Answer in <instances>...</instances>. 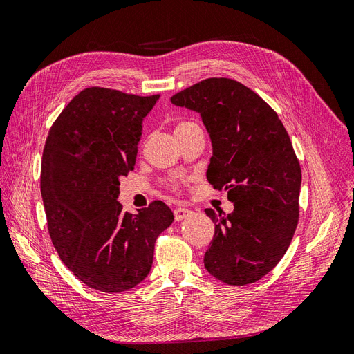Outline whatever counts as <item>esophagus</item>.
Wrapping results in <instances>:
<instances>
[{"label": "esophagus", "instance_id": "obj_1", "mask_svg": "<svg viewBox=\"0 0 354 354\" xmlns=\"http://www.w3.org/2000/svg\"><path fill=\"white\" fill-rule=\"evenodd\" d=\"M192 216V211L190 209H187V208H176L174 209V218H176V221H181V220H185V218H187V217H190Z\"/></svg>", "mask_w": 354, "mask_h": 354}]
</instances>
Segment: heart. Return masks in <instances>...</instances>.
Returning a JSON list of instances; mask_svg holds the SVG:
<instances>
[{"mask_svg": "<svg viewBox=\"0 0 354 354\" xmlns=\"http://www.w3.org/2000/svg\"><path fill=\"white\" fill-rule=\"evenodd\" d=\"M192 125H195V124H192V122H189V121H181V122H178V124L176 125V128H174V134H177V133H180V131H183L185 128H189V127H192ZM173 187H176V185H173Z\"/></svg>", "mask_w": 354, "mask_h": 354, "instance_id": "1", "label": "heart"}]
</instances>
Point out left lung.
<instances>
[{
  "instance_id": "obj_1",
  "label": "left lung",
  "mask_w": 354,
  "mask_h": 354,
  "mask_svg": "<svg viewBox=\"0 0 354 354\" xmlns=\"http://www.w3.org/2000/svg\"><path fill=\"white\" fill-rule=\"evenodd\" d=\"M171 103L201 115L212 143L207 178L226 189L233 212L207 208L216 224L203 257L216 279L260 281L282 260L298 224L301 168L282 121L259 94L230 78H208Z\"/></svg>"
}]
</instances>
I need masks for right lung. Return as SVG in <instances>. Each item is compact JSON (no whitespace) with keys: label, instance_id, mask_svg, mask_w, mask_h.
<instances>
[{"label":"right lung","instance_id":"obj_1","mask_svg":"<svg viewBox=\"0 0 354 354\" xmlns=\"http://www.w3.org/2000/svg\"><path fill=\"white\" fill-rule=\"evenodd\" d=\"M159 94L90 87L51 125L41 160V195L53 245L68 269L102 292H124L151 272L155 242L174 221L162 201L137 214L118 202L134 169L143 118Z\"/></svg>","mask_w":354,"mask_h":354}]
</instances>
